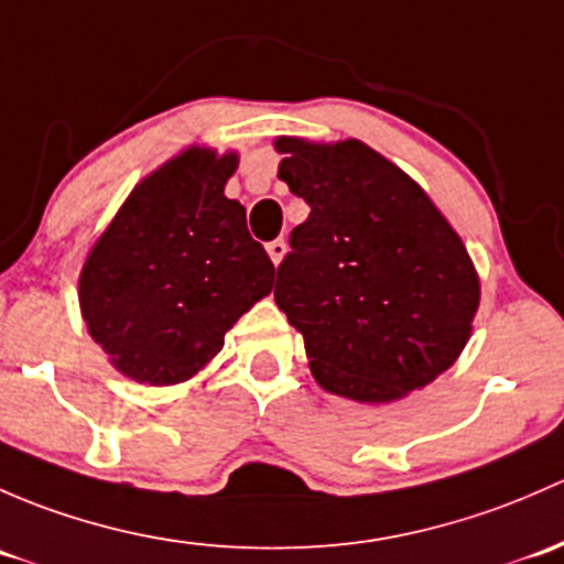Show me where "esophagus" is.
Wrapping results in <instances>:
<instances>
[{"instance_id": "1", "label": "esophagus", "mask_w": 564, "mask_h": 564, "mask_svg": "<svg viewBox=\"0 0 564 564\" xmlns=\"http://www.w3.org/2000/svg\"><path fill=\"white\" fill-rule=\"evenodd\" d=\"M265 249H269V258L274 260V265H280V260L284 258V252H288V241L274 239V241L265 243Z\"/></svg>"}]
</instances>
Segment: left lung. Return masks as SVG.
Masks as SVG:
<instances>
[{
	"label": "left lung",
	"mask_w": 564,
	"mask_h": 564,
	"mask_svg": "<svg viewBox=\"0 0 564 564\" xmlns=\"http://www.w3.org/2000/svg\"><path fill=\"white\" fill-rule=\"evenodd\" d=\"M280 178L310 203L276 269L274 299L304 334L315 380L391 402L464 350L480 284L456 230L408 173L361 141L280 138Z\"/></svg>",
	"instance_id": "1"
}]
</instances>
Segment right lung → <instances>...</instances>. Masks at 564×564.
<instances>
[{"instance_id": "add662e5", "label": "right lung", "mask_w": 564, "mask_h": 564, "mask_svg": "<svg viewBox=\"0 0 564 564\" xmlns=\"http://www.w3.org/2000/svg\"><path fill=\"white\" fill-rule=\"evenodd\" d=\"M236 154L187 149L135 193L89 252L80 312L116 369L173 386L206 367L243 312L271 293L274 263L225 197Z\"/></svg>"}]
</instances>
